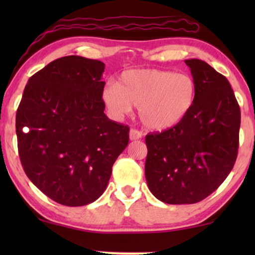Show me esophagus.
Wrapping results in <instances>:
<instances>
[{"label":"esophagus","instance_id":"34e87169","mask_svg":"<svg viewBox=\"0 0 255 255\" xmlns=\"http://www.w3.org/2000/svg\"><path fill=\"white\" fill-rule=\"evenodd\" d=\"M128 135H130V140H138V139H140L142 137V133L140 131L135 130V128H131Z\"/></svg>","mask_w":255,"mask_h":255}]
</instances>
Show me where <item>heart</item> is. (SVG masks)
Instances as JSON below:
<instances>
[{
    "label": "heart",
    "mask_w": 255,
    "mask_h": 255,
    "mask_svg": "<svg viewBox=\"0 0 255 255\" xmlns=\"http://www.w3.org/2000/svg\"><path fill=\"white\" fill-rule=\"evenodd\" d=\"M197 83L190 74L155 68L128 69L116 82L103 87L101 100L115 120L138 107L146 128L167 130L175 127L193 109Z\"/></svg>",
    "instance_id": "obj_1"
}]
</instances>
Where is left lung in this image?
<instances>
[{
    "instance_id": "obj_1",
    "label": "left lung",
    "mask_w": 255,
    "mask_h": 255,
    "mask_svg": "<svg viewBox=\"0 0 255 255\" xmlns=\"http://www.w3.org/2000/svg\"><path fill=\"white\" fill-rule=\"evenodd\" d=\"M184 62L197 83L193 109L175 127L145 138L146 182L168 204L204 200L224 182L238 154L240 109L228 79L203 60Z\"/></svg>"
}]
</instances>
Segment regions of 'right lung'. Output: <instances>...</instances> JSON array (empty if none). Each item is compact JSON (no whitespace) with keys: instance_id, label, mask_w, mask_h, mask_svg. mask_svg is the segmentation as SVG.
<instances>
[{"instance_id":"right-lung-1","label":"right lung","mask_w":255,"mask_h":255,"mask_svg":"<svg viewBox=\"0 0 255 255\" xmlns=\"http://www.w3.org/2000/svg\"><path fill=\"white\" fill-rule=\"evenodd\" d=\"M104 64L79 55L52 61L31 76L16 114L24 172L58 203L95 202L128 142V127L104 114Z\"/></svg>"}]
</instances>
